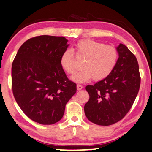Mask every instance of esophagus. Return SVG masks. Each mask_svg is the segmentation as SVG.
Here are the masks:
<instances>
[{"mask_svg": "<svg viewBox=\"0 0 152 152\" xmlns=\"http://www.w3.org/2000/svg\"><path fill=\"white\" fill-rule=\"evenodd\" d=\"M77 90H81V89H83V86H82V85H80V84H77Z\"/></svg>", "mask_w": 152, "mask_h": 152, "instance_id": "esophagus-1", "label": "esophagus"}]
</instances>
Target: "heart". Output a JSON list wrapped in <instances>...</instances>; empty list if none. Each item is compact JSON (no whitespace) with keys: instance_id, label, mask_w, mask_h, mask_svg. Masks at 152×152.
<instances>
[{"instance_id":"b5f03b06","label":"heart","mask_w":152,"mask_h":152,"mask_svg":"<svg viewBox=\"0 0 152 152\" xmlns=\"http://www.w3.org/2000/svg\"><path fill=\"white\" fill-rule=\"evenodd\" d=\"M76 56L84 60L83 69L72 77L78 83L89 81H99L110 75L117 63L118 53L115 47L106 45L102 42L90 39L79 41L75 45ZM60 63L67 73L73 75L77 69L73 51L71 49L64 50L60 59Z\"/></svg>"}]
</instances>
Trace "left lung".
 I'll return each mask as SVG.
<instances>
[{"label":"left lung","instance_id":"left-lung-1","mask_svg":"<svg viewBox=\"0 0 152 152\" xmlns=\"http://www.w3.org/2000/svg\"><path fill=\"white\" fill-rule=\"evenodd\" d=\"M116 49L118 58L110 75L86 87L89 95L84 106L86 116L98 125H111L123 119L132 107L140 87L135 56L123 44Z\"/></svg>","mask_w":152,"mask_h":152}]
</instances>
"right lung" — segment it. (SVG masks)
Returning <instances> with one entry per match:
<instances>
[{"instance_id":"obj_1","label":"right lung","mask_w":152,"mask_h":152,"mask_svg":"<svg viewBox=\"0 0 152 152\" xmlns=\"http://www.w3.org/2000/svg\"><path fill=\"white\" fill-rule=\"evenodd\" d=\"M68 40L62 36H39L20 47L12 64V89L20 108L42 125L63 118L65 106L77 91L60 63Z\"/></svg>"}]
</instances>
